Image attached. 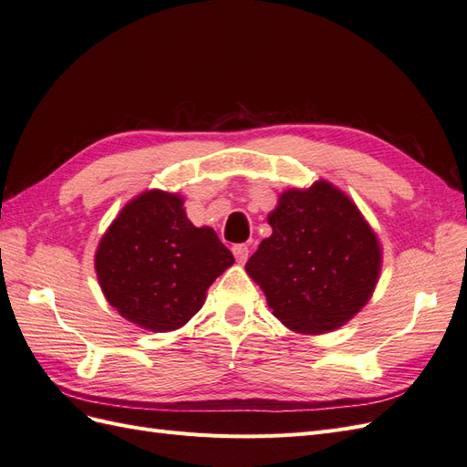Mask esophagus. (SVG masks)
Instances as JSON below:
<instances>
[{
    "instance_id": "1",
    "label": "esophagus",
    "mask_w": 467,
    "mask_h": 467,
    "mask_svg": "<svg viewBox=\"0 0 467 467\" xmlns=\"http://www.w3.org/2000/svg\"><path fill=\"white\" fill-rule=\"evenodd\" d=\"M232 251H234V255H235L237 263H245V261H247V257H249V247H247L245 244H237V245H234V247H232Z\"/></svg>"
}]
</instances>
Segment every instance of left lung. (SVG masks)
<instances>
[{"label": "left lung", "instance_id": "8db88e82", "mask_svg": "<svg viewBox=\"0 0 467 467\" xmlns=\"http://www.w3.org/2000/svg\"><path fill=\"white\" fill-rule=\"evenodd\" d=\"M273 235L245 265L266 304L296 333L341 327L370 300L381 266L374 230L327 181L280 194L268 214Z\"/></svg>", "mask_w": 467, "mask_h": 467}]
</instances>
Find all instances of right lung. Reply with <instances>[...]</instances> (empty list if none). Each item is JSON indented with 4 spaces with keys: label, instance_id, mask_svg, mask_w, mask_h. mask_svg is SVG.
I'll use <instances>...</instances> for the list:
<instances>
[{
    "label": "right lung",
    "instance_id": "obj_1",
    "mask_svg": "<svg viewBox=\"0 0 467 467\" xmlns=\"http://www.w3.org/2000/svg\"><path fill=\"white\" fill-rule=\"evenodd\" d=\"M232 265L216 232L192 225L181 196L165 191H146L126 204L95 253L107 302L155 333L182 327Z\"/></svg>",
    "mask_w": 467,
    "mask_h": 467
}]
</instances>
